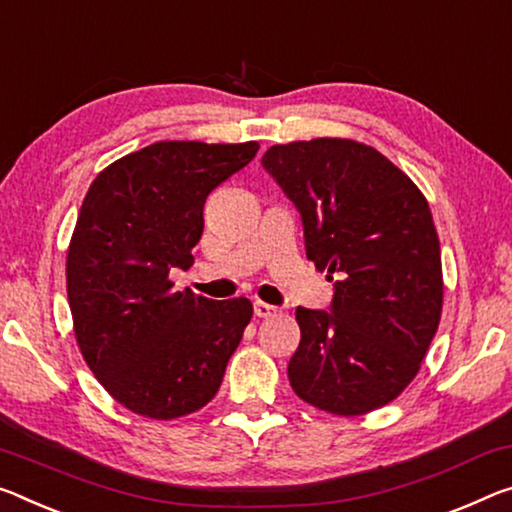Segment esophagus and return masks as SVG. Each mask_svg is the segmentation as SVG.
I'll list each match as a JSON object with an SVG mask.
<instances>
[{
	"label": "esophagus",
	"instance_id": "34e87169",
	"mask_svg": "<svg viewBox=\"0 0 512 512\" xmlns=\"http://www.w3.org/2000/svg\"><path fill=\"white\" fill-rule=\"evenodd\" d=\"M280 310L271 303H264V300H255V314L262 316V319H269V316H275Z\"/></svg>",
	"mask_w": 512,
	"mask_h": 512
}]
</instances>
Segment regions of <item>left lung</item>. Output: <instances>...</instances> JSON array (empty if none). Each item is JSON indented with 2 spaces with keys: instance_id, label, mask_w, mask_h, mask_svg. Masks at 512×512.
<instances>
[{
  "instance_id": "left-lung-1",
  "label": "left lung",
  "mask_w": 512,
  "mask_h": 512,
  "mask_svg": "<svg viewBox=\"0 0 512 512\" xmlns=\"http://www.w3.org/2000/svg\"><path fill=\"white\" fill-rule=\"evenodd\" d=\"M264 168L303 218L305 250L335 282L330 312L296 307L291 389L339 417L367 415L412 383L442 316V255L417 184L371 145H273Z\"/></svg>"
}]
</instances>
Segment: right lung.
<instances>
[{"mask_svg":"<svg viewBox=\"0 0 512 512\" xmlns=\"http://www.w3.org/2000/svg\"><path fill=\"white\" fill-rule=\"evenodd\" d=\"M248 143L159 141L95 177L72 232L66 285L79 351L100 385L150 419L191 415L214 399L253 319L248 298L175 291L189 269L209 193L248 166Z\"/></svg>","mask_w":512,"mask_h":512,"instance_id":"add662e5","label":"right lung"}]
</instances>
